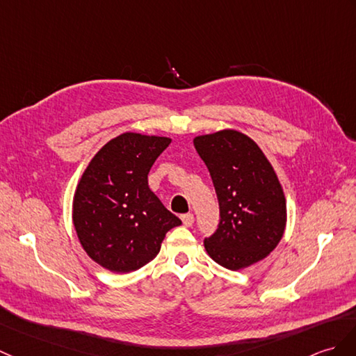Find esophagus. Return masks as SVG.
Segmentation results:
<instances>
[{
	"instance_id": "1",
	"label": "esophagus",
	"mask_w": 356,
	"mask_h": 356,
	"mask_svg": "<svg viewBox=\"0 0 356 356\" xmlns=\"http://www.w3.org/2000/svg\"><path fill=\"white\" fill-rule=\"evenodd\" d=\"M181 222H184L185 227H191L193 222H194L193 213H185V216H181Z\"/></svg>"
}]
</instances>
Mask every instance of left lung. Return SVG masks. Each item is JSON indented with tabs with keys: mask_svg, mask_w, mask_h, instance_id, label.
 Returning a JSON list of instances; mask_svg holds the SVG:
<instances>
[{
	"mask_svg": "<svg viewBox=\"0 0 356 356\" xmlns=\"http://www.w3.org/2000/svg\"><path fill=\"white\" fill-rule=\"evenodd\" d=\"M220 206L217 232L204 239L211 258L243 270L276 249L286 226V200L275 168L252 138L225 129L193 139Z\"/></svg>",
	"mask_w": 356,
	"mask_h": 356,
	"instance_id": "left-lung-1",
	"label": "left lung"
}]
</instances>
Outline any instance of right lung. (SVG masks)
<instances>
[{"instance_id":"1","label":"right lung","mask_w":356,"mask_h":356,"mask_svg":"<svg viewBox=\"0 0 356 356\" xmlns=\"http://www.w3.org/2000/svg\"><path fill=\"white\" fill-rule=\"evenodd\" d=\"M171 138L126 131L88 163L72 198V222L83 250L112 273L153 261L181 221L148 188V171Z\"/></svg>"}]
</instances>
